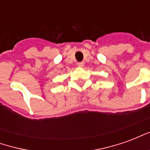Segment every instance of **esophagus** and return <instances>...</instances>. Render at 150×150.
<instances>
[{
    "label": "esophagus",
    "instance_id": "34e87169",
    "mask_svg": "<svg viewBox=\"0 0 150 150\" xmlns=\"http://www.w3.org/2000/svg\"><path fill=\"white\" fill-rule=\"evenodd\" d=\"M83 65H84V63H83V62H78V63H77V66H78L79 67H83Z\"/></svg>",
    "mask_w": 150,
    "mask_h": 150
}]
</instances>
